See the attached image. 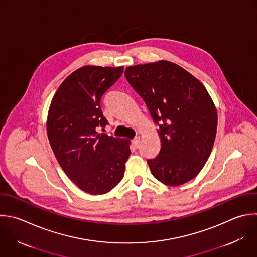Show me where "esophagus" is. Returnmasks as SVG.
Returning a JSON list of instances; mask_svg holds the SVG:
<instances>
[{
  "instance_id": "esophagus-1",
  "label": "esophagus",
  "mask_w": 257,
  "mask_h": 257,
  "mask_svg": "<svg viewBox=\"0 0 257 257\" xmlns=\"http://www.w3.org/2000/svg\"><path fill=\"white\" fill-rule=\"evenodd\" d=\"M140 140H141L140 137H136V138L133 140V144H134V146H135L136 148H139V146H140Z\"/></svg>"
}]
</instances>
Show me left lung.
<instances>
[{"instance_id":"1","label":"left lung","mask_w":257,"mask_h":257,"mask_svg":"<svg viewBox=\"0 0 257 257\" xmlns=\"http://www.w3.org/2000/svg\"><path fill=\"white\" fill-rule=\"evenodd\" d=\"M124 75L159 124L161 151L148 160L153 176L168 186L195 178L216 137L217 110L205 86L166 60L127 67Z\"/></svg>"}]
</instances>
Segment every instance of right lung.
<instances>
[{
	"label": "right lung",
	"mask_w": 257,
	"mask_h": 257,
	"mask_svg": "<svg viewBox=\"0 0 257 257\" xmlns=\"http://www.w3.org/2000/svg\"><path fill=\"white\" fill-rule=\"evenodd\" d=\"M122 72L123 66H83L61 83L49 107L52 151L67 177L91 195L105 194L121 181L131 155L130 140L98 133L108 123L102 96Z\"/></svg>",
	"instance_id": "add662e5"
}]
</instances>
